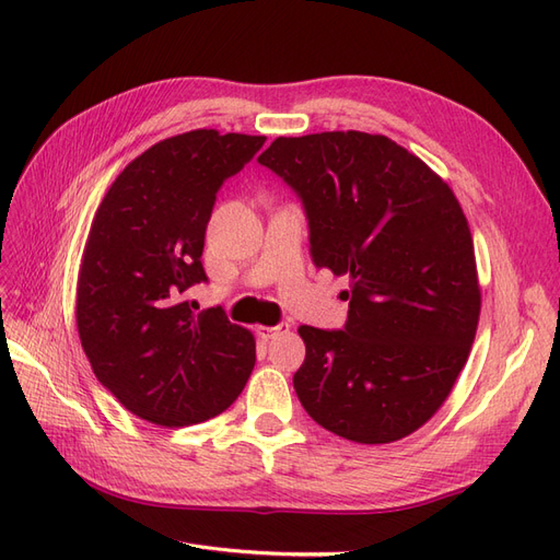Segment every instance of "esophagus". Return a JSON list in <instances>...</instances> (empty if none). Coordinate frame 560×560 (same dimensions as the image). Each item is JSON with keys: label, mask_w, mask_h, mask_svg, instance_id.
Masks as SVG:
<instances>
[{"label": "esophagus", "mask_w": 560, "mask_h": 560, "mask_svg": "<svg viewBox=\"0 0 560 560\" xmlns=\"http://www.w3.org/2000/svg\"><path fill=\"white\" fill-rule=\"evenodd\" d=\"M290 331V325H287V322H280V325H276V327H257V334L261 336V338H276V336H280V334H287Z\"/></svg>", "instance_id": "34e87169"}]
</instances>
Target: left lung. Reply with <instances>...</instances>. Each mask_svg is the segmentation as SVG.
Returning <instances> with one entry per match:
<instances>
[{
	"label": "left lung",
	"instance_id": "1",
	"mask_svg": "<svg viewBox=\"0 0 560 560\" xmlns=\"http://www.w3.org/2000/svg\"><path fill=\"white\" fill-rule=\"evenodd\" d=\"M299 196L311 259L348 276L343 329L301 325L296 397L325 430L389 444L436 413L479 325L474 245L448 184L385 135L278 138L257 159Z\"/></svg>",
	"mask_w": 560,
	"mask_h": 560
}]
</instances>
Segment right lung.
Listing matches in <instances>:
<instances>
[{"instance_id":"obj_1","label":"right lung","mask_w":560,"mask_h":560,"mask_svg":"<svg viewBox=\"0 0 560 560\" xmlns=\"http://www.w3.org/2000/svg\"><path fill=\"white\" fill-rule=\"evenodd\" d=\"M264 135L191 130L147 149L100 202L83 249L77 327L93 374L126 409L165 428L214 418L254 369V338L222 308L184 301L208 282L202 245L222 184Z\"/></svg>"}]
</instances>
